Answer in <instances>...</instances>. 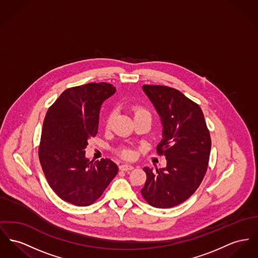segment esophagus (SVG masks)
Returning <instances> with one entry per match:
<instances>
[{
	"label": "esophagus",
	"instance_id": "esophagus-1",
	"mask_svg": "<svg viewBox=\"0 0 258 258\" xmlns=\"http://www.w3.org/2000/svg\"><path fill=\"white\" fill-rule=\"evenodd\" d=\"M134 167L132 165H129V164H122L119 166V169L121 171H128V170H132Z\"/></svg>",
	"mask_w": 258,
	"mask_h": 258
}]
</instances>
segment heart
I'll use <instances>...</instances> for the list:
<instances>
[{
    "label": "heart",
    "mask_w": 258,
    "mask_h": 258,
    "mask_svg": "<svg viewBox=\"0 0 258 258\" xmlns=\"http://www.w3.org/2000/svg\"><path fill=\"white\" fill-rule=\"evenodd\" d=\"M133 113H134L135 118L139 117V116H149V117H151L150 112H149L145 107L140 106V105H136V106L133 107ZM111 120H112V116L109 115L108 118H107V120H106V125H107V126L110 125ZM118 154H119L121 157H123L124 159H129V160H130V159H133L134 156H135L134 151L131 150V149H128V148L120 149V150L118 151Z\"/></svg>",
    "instance_id": "b5f03b06"
}]
</instances>
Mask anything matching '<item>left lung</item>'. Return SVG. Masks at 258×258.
<instances>
[{"label":"left lung","mask_w":258,"mask_h":258,"mask_svg":"<svg viewBox=\"0 0 258 258\" xmlns=\"http://www.w3.org/2000/svg\"><path fill=\"white\" fill-rule=\"evenodd\" d=\"M143 91L160 116L162 140L156 147L166 167H144L147 181L141 189L152 206L169 208L188 200L201 185L208 165L211 140L202 108L180 91L144 85Z\"/></svg>","instance_id":"1"}]
</instances>
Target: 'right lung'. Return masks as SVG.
Returning a JSON list of instances; mask_svg holds the SVG:
<instances>
[{"mask_svg":"<svg viewBox=\"0 0 258 258\" xmlns=\"http://www.w3.org/2000/svg\"><path fill=\"white\" fill-rule=\"evenodd\" d=\"M108 83H88L62 92L43 124L39 159L53 191L74 206L94 204L118 172L110 159L89 161L88 140L98 133L102 103L115 93Z\"/></svg>","mask_w":258,"mask_h":258,"instance_id":"obj_1","label":"right lung"}]
</instances>
